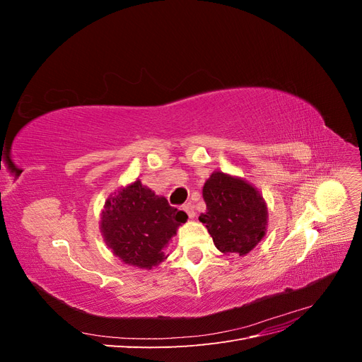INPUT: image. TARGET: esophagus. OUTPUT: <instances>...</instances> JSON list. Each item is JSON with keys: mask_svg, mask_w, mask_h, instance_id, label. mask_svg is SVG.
Returning <instances> with one entry per match:
<instances>
[{"mask_svg": "<svg viewBox=\"0 0 362 362\" xmlns=\"http://www.w3.org/2000/svg\"><path fill=\"white\" fill-rule=\"evenodd\" d=\"M182 210L187 213V216L190 217V218H193L194 217V208H193V205L189 202V204H184L182 205Z\"/></svg>", "mask_w": 362, "mask_h": 362, "instance_id": "1", "label": "esophagus"}]
</instances>
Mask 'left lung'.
<instances>
[{"label": "left lung", "instance_id": "obj_1", "mask_svg": "<svg viewBox=\"0 0 362 362\" xmlns=\"http://www.w3.org/2000/svg\"><path fill=\"white\" fill-rule=\"evenodd\" d=\"M206 211L199 222L222 254L246 255L267 231V205L254 185L240 177L214 170L202 189Z\"/></svg>", "mask_w": 362, "mask_h": 362}]
</instances>
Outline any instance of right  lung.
I'll return each mask as SVG.
<instances>
[{"instance_id":"1","label":"right lung","mask_w":362,"mask_h":362,"mask_svg":"<svg viewBox=\"0 0 362 362\" xmlns=\"http://www.w3.org/2000/svg\"><path fill=\"white\" fill-rule=\"evenodd\" d=\"M187 214L136 180L107 198L100 229L105 245L128 266L151 270L168 258L166 249Z\"/></svg>"}]
</instances>
